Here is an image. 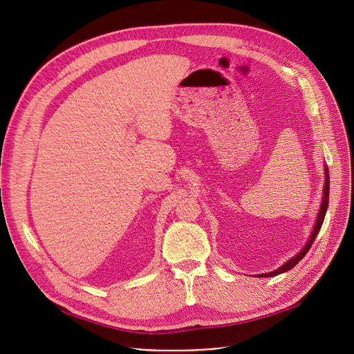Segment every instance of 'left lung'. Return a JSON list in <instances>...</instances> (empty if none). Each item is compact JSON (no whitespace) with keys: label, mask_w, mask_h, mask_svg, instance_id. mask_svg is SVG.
Instances as JSON below:
<instances>
[{"label":"left lung","mask_w":354,"mask_h":354,"mask_svg":"<svg viewBox=\"0 0 354 354\" xmlns=\"http://www.w3.org/2000/svg\"><path fill=\"white\" fill-rule=\"evenodd\" d=\"M324 187H323V198H322V204H320V210H319V214H317V218H316V223H315V227L313 230H311V234L308 236V240L307 243L304 244V247L301 248V250L293 257L287 260L283 266H280L277 270H274V272H270V273H263V274H257V277H273V276H277V274H281V273H286L288 272V270H292L306 254L307 252L310 250L311 244H313L315 239L317 237L320 228H322V224H323V220H324V216H326V212H327V207H328V189H330V177H328V169L327 165H324Z\"/></svg>","instance_id":"obj_1"}]
</instances>
